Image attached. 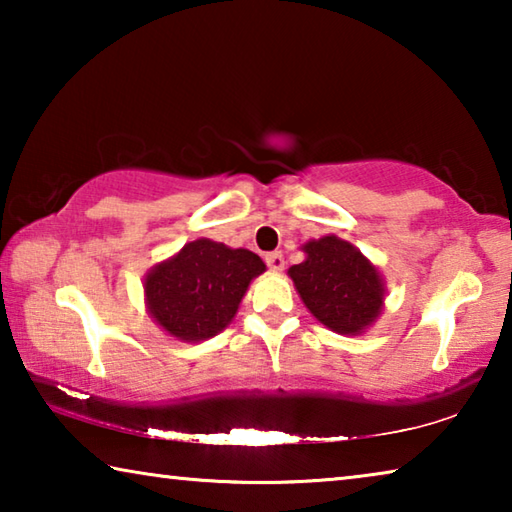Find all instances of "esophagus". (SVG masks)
Wrapping results in <instances>:
<instances>
[{"instance_id":"obj_1","label":"esophagus","mask_w":512,"mask_h":512,"mask_svg":"<svg viewBox=\"0 0 512 512\" xmlns=\"http://www.w3.org/2000/svg\"><path fill=\"white\" fill-rule=\"evenodd\" d=\"M266 266L273 268V271H282L284 268V255L282 250H273V253H266Z\"/></svg>"}]
</instances>
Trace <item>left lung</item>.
Here are the masks:
<instances>
[{
  "label": "left lung",
  "instance_id": "left-lung-1",
  "mask_svg": "<svg viewBox=\"0 0 512 512\" xmlns=\"http://www.w3.org/2000/svg\"><path fill=\"white\" fill-rule=\"evenodd\" d=\"M307 259L289 268L302 302L339 334H359L379 316L384 287L377 268L339 237L309 241Z\"/></svg>",
  "mask_w": 512,
  "mask_h": 512
}]
</instances>
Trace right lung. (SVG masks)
<instances>
[{
	"label": "right lung",
	"mask_w": 512,
	"mask_h": 512,
	"mask_svg": "<svg viewBox=\"0 0 512 512\" xmlns=\"http://www.w3.org/2000/svg\"><path fill=\"white\" fill-rule=\"evenodd\" d=\"M264 268L250 250L196 239L146 275V302L169 334L205 341L235 318L250 280Z\"/></svg>",
	"instance_id": "1"
}]
</instances>
